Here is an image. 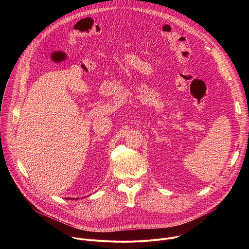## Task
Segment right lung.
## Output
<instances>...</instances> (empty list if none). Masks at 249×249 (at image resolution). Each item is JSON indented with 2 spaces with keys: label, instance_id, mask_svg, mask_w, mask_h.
Here are the masks:
<instances>
[{
  "label": "right lung",
  "instance_id": "obj_1",
  "mask_svg": "<svg viewBox=\"0 0 249 249\" xmlns=\"http://www.w3.org/2000/svg\"><path fill=\"white\" fill-rule=\"evenodd\" d=\"M77 199H78V198H77ZM73 200H75V199H73Z\"/></svg>",
  "mask_w": 249,
  "mask_h": 249
}]
</instances>
